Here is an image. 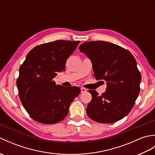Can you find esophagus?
<instances>
[{"label": "esophagus", "instance_id": "obj_1", "mask_svg": "<svg viewBox=\"0 0 155 155\" xmlns=\"http://www.w3.org/2000/svg\"><path fill=\"white\" fill-rule=\"evenodd\" d=\"M81 93H86L87 92V89L85 88H84V87H81Z\"/></svg>", "mask_w": 155, "mask_h": 155}]
</instances>
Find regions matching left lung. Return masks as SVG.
<instances>
[{
	"label": "left lung",
	"mask_w": 155,
	"mask_h": 155,
	"mask_svg": "<svg viewBox=\"0 0 155 155\" xmlns=\"http://www.w3.org/2000/svg\"><path fill=\"white\" fill-rule=\"evenodd\" d=\"M78 48L91 61L96 79L107 83L101 96L88 91L92 95L87 107L88 117L105 124L122 119L132 110L140 93L141 74L135 58L127 49L106 41L85 42Z\"/></svg>",
	"instance_id": "left-lung-1"
}]
</instances>
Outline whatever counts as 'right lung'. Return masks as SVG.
Instances as JSON below:
<instances>
[{"label": "right lung", "mask_w": 155, "mask_h": 155, "mask_svg": "<svg viewBox=\"0 0 155 155\" xmlns=\"http://www.w3.org/2000/svg\"><path fill=\"white\" fill-rule=\"evenodd\" d=\"M80 41H56L33 48L19 68L16 80L19 98L31 117L42 124H54L67 116L81 93L77 87L56 84L54 78L65 71L68 57Z\"/></svg>", "instance_id": "obj_1"}]
</instances>
